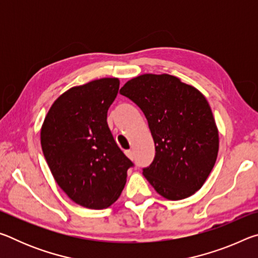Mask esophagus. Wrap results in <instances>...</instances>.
Wrapping results in <instances>:
<instances>
[{"label": "esophagus", "mask_w": 258, "mask_h": 258, "mask_svg": "<svg viewBox=\"0 0 258 258\" xmlns=\"http://www.w3.org/2000/svg\"><path fill=\"white\" fill-rule=\"evenodd\" d=\"M125 155L127 156L131 160L134 159V154H133L132 150H126V151H125Z\"/></svg>", "instance_id": "34e87169"}]
</instances>
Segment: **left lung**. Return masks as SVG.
I'll return each mask as SVG.
<instances>
[{
    "label": "left lung",
    "mask_w": 258,
    "mask_h": 258,
    "mask_svg": "<svg viewBox=\"0 0 258 258\" xmlns=\"http://www.w3.org/2000/svg\"><path fill=\"white\" fill-rule=\"evenodd\" d=\"M145 113L155 142V158L143 175L169 200L190 197L215 165L218 131L206 98L177 77L145 74L121 87Z\"/></svg>",
    "instance_id": "obj_1"
}]
</instances>
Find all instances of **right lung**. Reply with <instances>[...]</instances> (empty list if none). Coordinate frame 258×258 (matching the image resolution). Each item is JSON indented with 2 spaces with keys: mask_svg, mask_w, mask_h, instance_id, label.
<instances>
[{
  "mask_svg": "<svg viewBox=\"0 0 258 258\" xmlns=\"http://www.w3.org/2000/svg\"><path fill=\"white\" fill-rule=\"evenodd\" d=\"M119 90L118 78L76 86L52 104L41 130L42 150L55 182L74 203L103 209L123 191L134 164L119 149L107 112Z\"/></svg>",
  "mask_w": 258,
  "mask_h": 258,
  "instance_id": "add662e5",
  "label": "right lung"
}]
</instances>
